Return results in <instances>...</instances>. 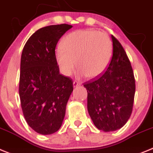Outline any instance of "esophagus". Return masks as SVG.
Masks as SVG:
<instances>
[{
	"label": "esophagus",
	"instance_id": "34e87169",
	"mask_svg": "<svg viewBox=\"0 0 153 153\" xmlns=\"http://www.w3.org/2000/svg\"><path fill=\"white\" fill-rule=\"evenodd\" d=\"M80 85H81V83H79V82H77V81H74V82H73L74 87H78V86H79Z\"/></svg>",
	"mask_w": 153,
	"mask_h": 153
}]
</instances>
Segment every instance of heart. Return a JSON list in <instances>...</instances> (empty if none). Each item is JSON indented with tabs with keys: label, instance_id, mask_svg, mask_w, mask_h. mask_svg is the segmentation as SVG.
I'll use <instances>...</instances> for the list:
<instances>
[{
	"label": "heart",
	"instance_id": "b5f03b06",
	"mask_svg": "<svg viewBox=\"0 0 153 153\" xmlns=\"http://www.w3.org/2000/svg\"><path fill=\"white\" fill-rule=\"evenodd\" d=\"M112 54V42L106 33L79 30L63 38L61 47L56 49L55 56L65 76H70L77 65L80 75H85L92 79L100 76L106 71Z\"/></svg>",
	"mask_w": 153,
	"mask_h": 153
}]
</instances>
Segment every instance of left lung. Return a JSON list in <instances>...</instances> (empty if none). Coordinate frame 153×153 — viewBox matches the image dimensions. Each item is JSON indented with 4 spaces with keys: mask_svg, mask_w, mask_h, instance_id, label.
<instances>
[{
    "mask_svg": "<svg viewBox=\"0 0 153 153\" xmlns=\"http://www.w3.org/2000/svg\"><path fill=\"white\" fill-rule=\"evenodd\" d=\"M113 56L108 68L97 78L85 82L88 111L94 124L104 132L123 127L131 115L135 78L122 45L113 35Z\"/></svg>",
    "mask_w": 153,
    "mask_h": 153,
    "instance_id": "obj_1",
    "label": "left lung"
}]
</instances>
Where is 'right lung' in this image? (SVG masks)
Here are the masks:
<instances>
[{
    "label": "right lung",
    "instance_id": "right-lung-1",
    "mask_svg": "<svg viewBox=\"0 0 153 153\" xmlns=\"http://www.w3.org/2000/svg\"><path fill=\"white\" fill-rule=\"evenodd\" d=\"M72 27L68 24L42 27L29 38L20 60L19 94L23 116L36 133L49 135L59 130L73 82L59 73L55 49Z\"/></svg>",
    "mask_w": 153,
    "mask_h": 153
}]
</instances>
